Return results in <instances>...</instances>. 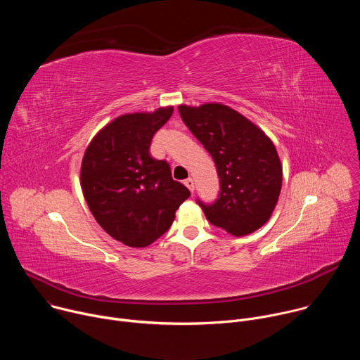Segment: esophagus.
<instances>
[{"mask_svg":"<svg viewBox=\"0 0 360 360\" xmlns=\"http://www.w3.org/2000/svg\"><path fill=\"white\" fill-rule=\"evenodd\" d=\"M184 184H185V186L193 193V191H195V184H193V179L192 178H188V179H185L184 181Z\"/></svg>","mask_w":360,"mask_h":360,"instance_id":"1","label":"esophagus"}]
</instances>
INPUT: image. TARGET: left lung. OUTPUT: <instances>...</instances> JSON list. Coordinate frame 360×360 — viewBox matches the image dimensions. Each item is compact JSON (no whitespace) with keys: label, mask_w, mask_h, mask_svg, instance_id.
I'll use <instances>...</instances> for the list:
<instances>
[{"label":"left lung","mask_w":360,"mask_h":360,"mask_svg":"<svg viewBox=\"0 0 360 360\" xmlns=\"http://www.w3.org/2000/svg\"><path fill=\"white\" fill-rule=\"evenodd\" d=\"M178 111L217 165L218 198L212 203L196 199L205 217L235 236L259 229L272 215L282 188V167L272 141L226 105H181Z\"/></svg>","instance_id":"8db88e82"}]
</instances>
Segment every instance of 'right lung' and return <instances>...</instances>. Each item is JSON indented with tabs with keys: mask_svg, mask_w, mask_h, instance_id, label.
I'll list each match as a JSON object with an SVG mask.
<instances>
[{
	"mask_svg": "<svg viewBox=\"0 0 360 360\" xmlns=\"http://www.w3.org/2000/svg\"><path fill=\"white\" fill-rule=\"evenodd\" d=\"M174 108L117 118L88 145L81 186L95 221L108 235L143 248L172 225L189 189L172 179L171 167L150 157L152 136L167 124Z\"/></svg>",
	"mask_w": 360,
	"mask_h": 360,
	"instance_id": "1",
	"label": "right lung"
}]
</instances>
